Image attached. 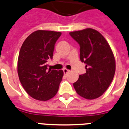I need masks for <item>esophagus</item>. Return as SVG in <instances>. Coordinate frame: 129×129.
I'll list each match as a JSON object with an SVG mask.
<instances>
[{"mask_svg":"<svg viewBox=\"0 0 129 129\" xmlns=\"http://www.w3.org/2000/svg\"><path fill=\"white\" fill-rule=\"evenodd\" d=\"M63 73H64V75H67L68 73H69V72H70V70H67L66 68H65V69H63Z\"/></svg>","mask_w":129,"mask_h":129,"instance_id":"esophagus-1","label":"esophagus"}]
</instances>
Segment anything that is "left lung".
Returning <instances> with one entry per match:
<instances>
[{
	"instance_id": "obj_1",
	"label": "left lung",
	"mask_w": 129,
	"mask_h": 129,
	"mask_svg": "<svg viewBox=\"0 0 129 129\" xmlns=\"http://www.w3.org/2000/svg\"><path fill=\"white\" fill-rule=\"evenodd\" d=\"M80 46V59L86 64V73L80 75L75 90L88 100L98 98L111 84L115 72V60L110 45L102 35L91 28L70 32Z\"/></svg>"
}]
</instances>
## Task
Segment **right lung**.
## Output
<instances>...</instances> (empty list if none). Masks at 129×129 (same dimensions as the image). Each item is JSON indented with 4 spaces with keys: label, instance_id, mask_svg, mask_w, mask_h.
<instances>
[{
    "label": "right lung",
    "instance_id": "obj_1",
    "mask_svg": "<svg viewBox=\"0 0 129 129\" xmlns=\"http://www.w3.org/2000/svg\"><path fill=\"white\" fill-rule=\"evenodd\" d=\"M61 33L38 30L23 43L18 59L19 81L28 94L34 99L46 101L58 92L62 79V70L47 68V60L52 59L54 45Z\"/></svg>",
    "mask_w": 129,
    "mask_h": 129
}]
</instances>
